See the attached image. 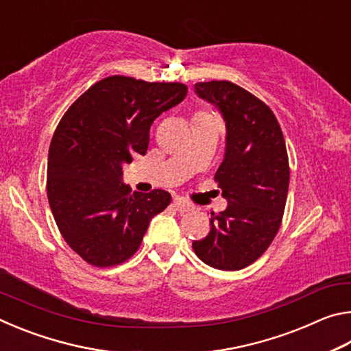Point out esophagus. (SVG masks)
Here are the masks:
<instances>
[{
  "label": "esophagus",
  "mask_w": 351,
  "mask_h": 351,
  "mask_svg": "<svg viewBox=\"0 0 351 351\" xmlns=\"http://www.w3.org/2000/svg\"><path fill=\"white\" fill-rule=\"evenodd\" d=\"M173 206H175V209L178 212H181V213L189 212V210L193 209V204L190 203V201H187L186 198H180V197L173 199Z\"/></svg>",
  "instance_id": "34e87169"
}]
</instances>
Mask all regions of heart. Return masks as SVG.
I'll return each instance as SVG.
<instances>
[{"instance_id":"obj_1","label":"heart","mask_w":351,"mask_h":351,"mask_svg":"<svg viewBox=\"0 0 351 351\" xmlns=\"http://www.w3.org/2000/svg\"><path fill=\"white\" fill-rule=\"evenodd\" d=\"M201 114H203V112H201Z\"/></svg>"}]
</instances>
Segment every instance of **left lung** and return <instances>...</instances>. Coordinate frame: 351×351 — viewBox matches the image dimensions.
<instances>
[{
    "label": "left lung",
    "instance_id": "left-lung-1",
    "mask_svg": "<svg viewBox=\"0 0 351 351\" xmlns=\"http://www.w3.org/2000/svg\"><path fill=\"white\" fill-rule=\"evenodd\" d=\"M201 99L217 105L226 121V153L215 181L228 209L213 213L210 232L193 241L206 265L243 269L261 257L282 224L289 162L274 112L245 88L228 80L199 82Z\"/></svg>",
    "mask_w": 351,
    "mask_h": 351
}]
</instances>
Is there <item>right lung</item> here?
I'll use <instances>...</instances> for the list:
<instances>
[{
  "mask_svg": "<svg viewBox=\"0 0 351 351\" xmlns=\"http://www.w3.org/2000/svg\"><path fill=\"white\" fill-rule=\"evenodd\" d=\"M187 96L184 83L111 75L86 90L58 122L47 158V199L64 241L93 266L127 261L169 192H132L122 165L145 154L154 119Z\"/></svg>",
  "mask_w": 351,
  "mask_h": 351,
  "instance_id": "obj_1",
  "label": "right lung"
}]
</instances>
